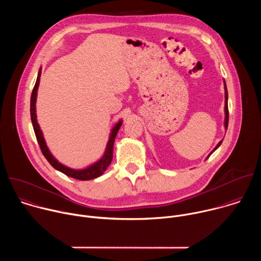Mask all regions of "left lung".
<instances>
[{
  "label": "left lung",
  "mask_w": 261,
  "mask_h": 261,
  "mask_svg": "<svg viewBox=\"0 0 261 261\" xmlns=\"http://www.w3.org/2000/svg\"><path fill=\"white\" fill-rule=\"evenodd\" d=\"M224 87H225V124H224V125H225V128L227 129V127H228V118H229V117H228V115H229V114H228V103H227L228 93H227L226 85H224ZM221 143H222V140L217 144V146L215 147V150H217V148L220 146V144H221ZM215 150H214V151H215ZM214 151H213V152H214ZM213 152H212V153H213ZM212 153H211V154H212ZM211 154H210V156H211Z\"/></svg>",
  "instance_id": "left-lung-1"
}]
</instances>
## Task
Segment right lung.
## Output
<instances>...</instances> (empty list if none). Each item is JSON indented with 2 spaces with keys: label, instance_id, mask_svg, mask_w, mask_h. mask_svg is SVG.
<instances>
[{
  "label": "right lung",
  "instance_id": "right-lung-1",
  "mask_svg": "<svg viewBox=\"0 0 261 261\" xmlns=\"http://www.w3.org/2000/svg\"><path fill=\"white\" fill-rule=\"evenodd\" d=\"M40 76H41V69L38 72V77H37L36 84L34 86L32 95H31V120H32V124H33V128H34V132L37 138V141L39 143V146L41 148V152L43 154V156L46 158V160L49 162V164L56 168L57 170L63 172L64 174L73 177V178H76V179H81V180H87V179H93L96 178L98 176H100L101 174H103V172L107 169V167L109 166V164L111 163V160H113V151H114V142L117 136V133L119 131V129L121 128L122 125V121H120L111 131L109 140L107 142V147H106V151L103 155V157L96 162L95 164L89 166L88 168L85 169H71L61 163H59V161L57 159L54 158V156L49 153L48 148L46 146L45 140L43 138V134L42 131L40 130L39 124L37 123V119H36V107H35V103H36V96H37V90H38L39 87V82H40Z\"/></svg>",
  "mask_w": 261,
  "mask_h": 261
}]
</instances>
